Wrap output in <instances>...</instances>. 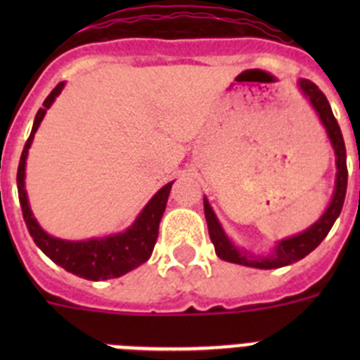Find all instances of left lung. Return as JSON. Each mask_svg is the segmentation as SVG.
Here are the masks:
<instances>
[{
  "label": "left lung",
  "mask_w": 360,
  "mask_h": 360,
  "mask_svg": "<svg viewBox=\"0 0 360 360\" xmlns=\"http://www.w3.org/2000/svg\"><path fill=\"white\" fill-rule=\"evenodd\" d=\"M299 90L303 91L304 97L308 98V103L316 110L317 117H319L321 124L326 129V135L330 139L333 153H335V189H333V196L330 200L328 207L323 212L316 224H311L307 231L299 232L295 236L285 238L279 240L274 245L272 252L266 256H259V254H252L250 250L238 249L236 245L232 243L231 238L225 234L224 227L219 224V219L216 218L214 211H212L211 203L207 198H203V211H205V219H207L209 236H211L212 245H214L216 256L219 259L229 263H236V265L252 266V269H279V266H287L292 263L303 259L304 256L316 249L317 245L326 238L332 225L335 224V219L339 218L342 211V203H345L346 196V186H348V169H346V148L345 141H342V133L339 124H337L335 117L332 113L328 98L324 97L323 91L317 88L316 84L308 79H299L297 81Z\"/></svg>",
  "instance_id": "obj_1"
}]
</instances>
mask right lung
I'll return each instance as SVG.
<instances>
[{
	"label": "right lung",
	"instance_id": "right-lung-1",
	"mask_svg": "<svg viewBox=\"0 0 360 360\" xmlns=\"http://www.w3.org/2000/svg\"><path fill=\"white\" fill-rule=\"evenodd\" d=\"M63 88H65V82H59L50 91L49 97L44 98L43 108H39V111H37L34 126H32V133L28 136L27 144H25L23 153H21V160H19L18 167V193L21 211H23V219L34 243L53 263L63 266L66 272H72L79 278L91 279V281L120 278V276L128 274L129 270L141 266L142 263H146L151 257L158 238V225H160L162 214L165 211V203L169 198V191L174 180L165 184L162 189H158L155 196L146 203V207L142 209L141 214L136 216L135 221L122 232L110 234V236L104 238L70 241L50 236L49 232L43 231V227L37 224V219L32 214L30 205H28L27 189H25V167H27L28 149H30L41 120L44 119V113L52 106L57 95L63 91Z\"/></svg>",
	"mask_w": 360,
	"mask_h": 360
}]
</instances>
